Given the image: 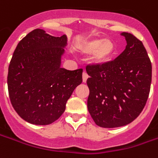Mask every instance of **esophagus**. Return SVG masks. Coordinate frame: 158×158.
<instances>
[{"mask_svg":"<svg viewBox=\"0 0 158 158\" xmlns=\"http://www.w3.org/2000/svg\"><path fill=\"white\" fill-rule=\"evenodd\" d=\"M82 79H83V82L84 83H85L86 82V80L88 79V74L85 73V72H84L83 74H82Z\"/></svg>","mask_w":158,"mask_h":158,"instance_id":"obj_1","label":"esophagus"}]
</instances>
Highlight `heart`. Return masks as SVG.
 Here are the masks:
<instances>
[{"instance_id":"1","label":"heart","mask_w":158,"mask_h":158,"mask_svg":"<svg viewBox=\"0 0 158 158\" xmlns=\"http://www.w3.org/2000/svg\"><path fill=\"white\" fill-rule=\"evenodd\" d=\"M80 50L85 54H93L96 65H105L110 62L117 53V47L111 40L96 38L87 40L81 46Z\"/></svg>"}]
</instances>
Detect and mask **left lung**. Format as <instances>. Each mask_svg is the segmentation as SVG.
Masks as SVG:
<instances>
[{"label": "left lung", "mask_w": 158, "mask_h": 158, "mask_svg": "<svg viewBox=\"0 0 158 158\" xmlns=\"http://www.w3.org/2000/svg\"><path fill=\"white\" fill-rule=\"evenodd\" d=\"M124 52L105 65H87V108L103 128L124 126L136 119L146 104L151 84V62L141 40L122 33Z\"/></svg>", "instance_id": "left-lung-1"}]
</instances>
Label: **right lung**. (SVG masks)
Wrapping results in <instances>:
<instances>
[{"mask_svg": "<svg viewBox=\"0 0 158 158\" xmlns=\"http://www.w3.org/2000/svg\"><path fill=\"white\" fill-rule=\"evenodd\" d=\"M65 35L54 37L34 29L18 43L8 66L7 88L14 109L30 124L53 123L82 83L83 69L61 68Z\"/></svg>", "mask_w": 158, "mask_h": 158, "instance_id": "1", "label": "right lung"}]
</instances>
